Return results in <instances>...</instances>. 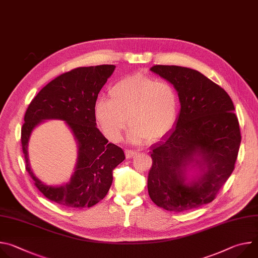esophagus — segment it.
<instances>
[{"instance_id":"34e87169","label":"esophagus","mask_w":258,"mask_h":258,"mask_svg":"<svg viewBox=\"0 0 258 258\" xmlns=\"http://www.w3.org/2000/svg\"><path fill=\"white\" fill-rule=\"evenodd\" d=\"M137 155V151H135V150H125V156H126V158H132V157H134V156H136Z\"/></svg>"}]
</instances>
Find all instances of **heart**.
Masks as SVG:
<instances>
[{"instance_id":"heart-1","label":"heart","mask_w":258,"mask_h":258,"mask_svg":"<svg viewBox=\"0 0 258 258\" xmlns=\"http://www.w3.org/2000/svg\"><path fill=\"white\" fill-rule=\"evenodd\" d=\"M110 99L99 98L95 117L105 137L118 142L131 123L127 140L140 145L157 141L175 125L178 97L171 84L151 77L134 75L118 81L109 91Z\"/></svg>"}]
</instances>
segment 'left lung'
<instances>
[{
  "mask_svg": "<svg viewBox=\"0 0 258 258\" xmlns=\"http://www.w3.org/2000/svg\"><path fill=\"white\" fill-rule=\"evenodd\" d=\"M155 75L177 92L174 127L152 147L148 193L159 207L182 212L214 200L232 174L241 134L228 93L199 71L155 65Z\"/></svg>",
  "mask_w": 258,
  "mask_h": 258,
  "instance_id": "obj_1",
  "label": "left lung"
}]
</instances>
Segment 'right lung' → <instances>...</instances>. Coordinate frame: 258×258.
Here are the masks:
<instances>
[{"label": "right lung", "mask_w": 258, "mask_h": 258, "mask_svg": "<svg viewBox=\"0 0 258 258\" xmlns=\"http://www.w3.org/2000/svg\"><path fill=\"white\" fill-rule=\"evenodd\" d=\"M115 65L79 67L59 76L30 102L21 128L26 170L46 198L67 208L92 207L108 193L112 171L125 156L118 146L108 143L98 130L95 104L98 94L111 77ZM49 119L66 121L78 146L75 172L68 183L47 185L32 172L28 160V142L32 131Z\"/></svg>", "instance_id": "obj_1"}]
</instances>
